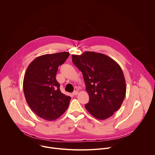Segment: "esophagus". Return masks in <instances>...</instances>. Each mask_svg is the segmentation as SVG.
Listing matches in <instances>:
<instances>
[{
	"label": "esophagus",
	"instance_id": "34e87169",
	"mask_svg": "<svg viewBox=\"0 0 155 155\" xmlns=\"http://www.w3.org/2000/svg\"><path fill=\"white\" fill-rule=\"evenodd\" d=\"M78 94V92L77 91H75L73 92V94H74V96H77Z\"/></svg>",
	"mask_w": 155,
	"mask_h": 155
}]
</instances>
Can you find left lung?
I'll return each mask as SVG.
<instances>
[{
	"instance_id": "left-lung-1",
	"label": "left lung",
	"mask_w": 155,
	"mask_h": 155,
	"mask_svg": "<svg viewBox=\"0 0 155 155\" xmlns=\"http://www.w3.org/2000/svg\"><path fill=\"white\" fill-rule=\"evenodd\" d=\"M72 58L83 74L89 94L86 109L99 120L112 117L120 108L126 92V81L120 65L111 58L93 51L74 54Z\"/></svg>"
}]
</instances>
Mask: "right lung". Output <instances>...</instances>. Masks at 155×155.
Here are the masks:
<instances>
[{
	"mask_svg": "<svg viewBox=\"0 0 155 155\" xmlns=\"http://www.w3.org/2000/svg\"><path fill=\"white\" fill-rule=\"evenodd\" d=\"M69 54H44L36 58L27 68L23 80L25 98L32 111L42 119L55 120L69 107L71 97L61 92L56 75Z\"/></svg>",
	"mask_w": 155,
	"mask_h": 155,
	"instance_id": "obj_1",
	"label": "right lung"
}]
</instances>
